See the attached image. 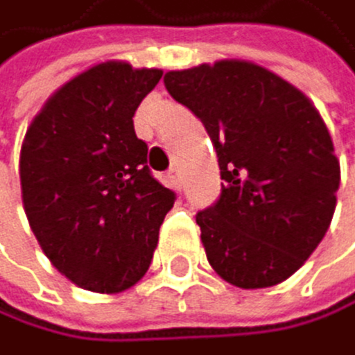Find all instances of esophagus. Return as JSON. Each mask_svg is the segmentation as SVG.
<instances>
[{
	"instance_id": "esophagus-1",
	"label": "esophagus",
	"mask_w": 355,
	"mask_h": 355,
	"mask_svg": "<svg viewBox=\"0 0 355 355\" xmlns=\"http://www.w3.org/2000/svg\"><path fill=\"white\" fill-rule=\"evenodd\" d=\"M165 179H168L170 187H174V190H181L183 179H181V170H179V168H172L168 174H165Z\"/></svg>"
}]
</instances>
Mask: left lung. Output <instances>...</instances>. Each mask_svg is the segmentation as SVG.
Segmentation results:
<instances>
[{
    "instance_id": "1",
    "label": "left lung",
    "mask_w": 355,
    "mask_h": 355,
    "mask_svg": "<svg viewBox=\"0 0 355 355\" xmlns=\"http://www.w3.org/2000/svg\"><path fill=\"white\" fill-rule=\"evenodd\" d=\"M165 88L201 119L220 196L196 214L214 272L236 287L283 283L327 232L340 163L322 116L298 88L250 61L172 70Z\"/></svg>"
}]
</instances>
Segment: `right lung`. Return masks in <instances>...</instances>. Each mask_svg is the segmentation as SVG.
<instances>
[{"mask_svg": "<svg viewBox=\"0 0 355 355\" xmlns=\"http://www.w3.org/2000/svg\"><path fill=\"white\" fill-rule=\"evenodd\" d=\"M161 77L123 61L92 66L61 85L26 132L19 179L28 223L50 263L83 289L132 287L176 201L152 176L132 121Z\"/></svg>", "mask_w": 355, "mask_h": 355, "instance_id": "add662e5", "label": "right lung"}]
</instances>
